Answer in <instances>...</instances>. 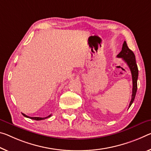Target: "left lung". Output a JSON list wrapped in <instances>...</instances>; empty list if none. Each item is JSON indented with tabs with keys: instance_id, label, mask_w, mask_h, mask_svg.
I'll use <instances>...</instances> for the list:
<instances>
[{
	"instance_id": "8db88e82",
	"label": "left lung",
	"mask_w": 151,
	"mask_h": 151,
	"mask_svg": "<svg viewBox=\"0 0 151 151\" xmlns=\"http://www.w3.org/2000/svg\"><path fill=\"white\" fill-rule=\"evenodd\" d=\"M118 58H122L123 60L128 64V66L130 69L132 78V99L129 105V107L131 106L132 103L134 100V98L137 91V80L138 76V66L136 64L135 55L134 52L130 49H129L128 45L126 41H124L122 51L119 52L117 56Z\"/></svg>"
}]
</instances>
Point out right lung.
<instances>
[{
	"label": "right lung",
	"instance_id": "obj_1",
	"mask_svg": "<svg viewBox=\"0 0 151 151\" xmlns=\"http://www.w3.org/2000/svg\"><path fill=\"white\" fill-rule=\"evenodd\" d=\"M22 114L24 116L26 117V118H30V119H35V120H42V119H46L47 118H50V117H51L52 114H50V116H48L47 117H45V118H40V117H29L27 116V115L24 114L22 113Z\"/></svg>",
	"mask_w": 151,
	"mask_h": 151
}]
</instances>
